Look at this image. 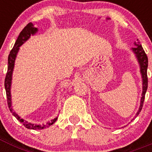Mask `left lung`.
I'll return each mask as SVG.
<instances>
[{"instance_id": "obj_1", "label": "left lung", "mask_w": 152, "mask_h": 152, "mask_svg": "<svg viewBox=\"0 0 152 152\" xmlns=\"http://www.w3.org/2000/svg\"><path fill=\"white\" fill-rule=\"evenodd\" d=\"M139 39H137L138 41ZM135 46L134 48H132V51L135 54V57L137 58V61L139 64V67H140V73L142 75V97H141L140 101V106H139V110L136 113L135 116H138L139 113L141 112L142 109V106H143V103H144L145 96V93L147 91L148 88V77H147V68H148V61L147 55L145 54L144 49L142 48V45L140 44V42H135Z\"/></svg>"}]
</instances>
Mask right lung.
<instances>
[{
	"label": "right lung",
	"instance_id": "add662e5",
	"mask_svg": "<svg viewBox=\"0 0 152 152\" xmlns=\"http://www.w3.org/2000/svg\"><path fill=\"white\" fill-rule=\"evenodd\" d=\"M38 32V28L35 27L32 23H29L26 25L24 29L20 32V35H19L18 38H17V41H16L14 46L10 51L9 56H8V68H7V73L6 75V77H5L4 81V87L5 90H6L7 94V104L8 107L10 109V112L12 113L13 116H15L17 119V120L20 122L26 128L29 129H45V127H49L51 125H52L57 120L58 117L55 118V119H52L51 122H48L46 124L42 125H37L33 124V123H28L27 121L24 120L23 119L20 117V116L17 115L14 111H13V108H12V100H11V93H10V90H11V84H12V75H13V68H14V64H15V60L17 58V53H18L19 50H20V47L26 42L29 38L30 36H33Z\"/></svg>",
	"mask_w": 152,
	"mask_h": 152
}]
</instances>
